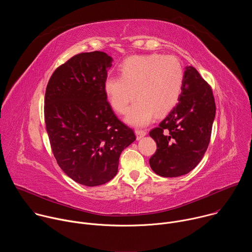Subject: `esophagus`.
<instances>
[{"label": "esophagus", "instance_id": "esophagus-1", "mask_svg": "<svg viewBox=\"0 0 252 252\" xmlns=\"http://www.w3.org/2000/svg\"><path fill=\"white\" fill-rule=\"evenodd\" d=\"M135 134H136V138L140 139L141 137L145 136L147 134V130H143V129H135Z\"/></svg>", "mask_w": 252, "mask_h": 252}]
</instances>
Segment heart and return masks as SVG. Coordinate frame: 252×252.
Masks as SVG:
<instances>
[{"mask_svg":"<svg viewBox=\"0 0 252 252\" xmlns=\"http://www.w3.org/2000/svg\"><path fill=\"white\" fill-rule=\"evenodd\" d=\"M120 71L121 77L105 79L104 94L113 109L121 115L127 112L137 94L139 99L126 118L132 126H146L155 115L167 114L181 96L185 71L174 56H133L121 64Z\"/></svg>","mask_w":252,"mask_h":252,"instance_id":"obj_1","label":"heart"}]
</instances>
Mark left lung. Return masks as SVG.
I'll use <instances>...</instances> for the list:
<instances>
[{"mask_svg":"<svg viewBox=\"0 0 252 252\" xmlns=\"http://www.w3.org/2000/svg\"><path fill=\"white\" fill-rule=\"evenodd\" d=\"M214 118L215 102L210 86L195 67L186 66L178 103L150 131L158 148L150 158L152 169L163 177L191 171L207 150Z\"/></svg>","mask_w":252,"mask_h":252,"instance_id":"8db88e82","label":"left lung"}]
</instances>
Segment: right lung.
<instances>
[{"label": "right lung", "mask_w": 252, "mask_h": 252, "mask_svg": "<svg viewBox=\"0 0 252 252\" xmlns=\"http://www.w3.org/2000/svg\"><path fill=\"white\" fill-rule=\"evenodd\" d=\"M112 62L103 52L78 54L54 71L46 89L45 123L53 154L68 177L87 187L113 179L122 152L135 140L104 94Z\"/></svg>", "instance_id": "right-lung-1"}]
</instances>
